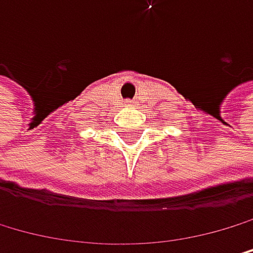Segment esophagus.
Returning a JSON list of instances; mask_svg holds the SVG:
<instances>
[{
	"label": "esophagus",
	"instance_id": "34e87169",
	"mask_svg": "<svg viewBox=\"0 0 253 253\" xmlns=\"http://www.w3.org/2000/svg\"><path fill=\"white\" fill-rule=\"evenodd\" d=\"M133 104H134L133 101H126V106H133Z\"/></svg>",
	"mask_w": 253,
	"mask_h": 253
}]
</instances>
